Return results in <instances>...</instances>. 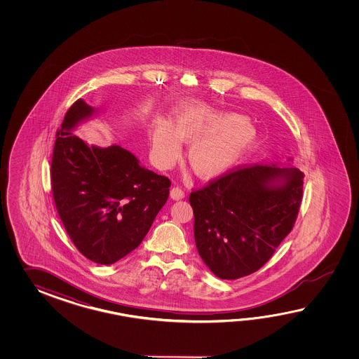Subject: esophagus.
<instances>
[{
    "mask_svg": "<svg viewBox=\"0 0 359 359\" xmlns=\"http://www.w3.org/2000/svg\"><path fill=\"white\" fill-rule=\"evenodd\" d=\"M170 198H173V200H182L184 198V192L180 187H173L170 190Z\"/></svg>",
    "mask_w": 359,
    "mask_h": 359,
    "instance_id": "obj_1",
    "label": "esophagus"
}]
</instances>
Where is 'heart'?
<instances>
[{"label": "heart", "instance_id": "1", "mask_svg": "<svg viewBox=\"0 0 359 359\" xmlns=\"http://www.w3.org/2000/svg\"><path fill=\"white\" fill-rule=\"evenodd\" d=\"M190 144L186 159L201 180H214L237 168L252 155L258 132L249 119L192 102L177 107L172 122L158 116L151 132V158L159 168H170Z\"/></svg>", "mask_w": 359, "mask_h": 359}]
</instances>
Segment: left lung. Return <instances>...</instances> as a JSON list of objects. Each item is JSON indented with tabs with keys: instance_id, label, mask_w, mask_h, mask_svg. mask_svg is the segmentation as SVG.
Here are the masks:
<instances>
[{
	"instance_id": "obj_1",
	"label": "left lung",
	"mask_w": 359,
	"mask_h": 359,
	"mask_svg": "<svg viewBox=\"0 0 359 359\" xmlns=\"http://www.w3.org/2000/svg\"><path fill=\"white\" fill-rule=\"evenodd\" d=\"M291 161L238 169L191 192L196 248L218 278L252 275L290 233L304 178Z\"/></svg>"
}]
</instances>
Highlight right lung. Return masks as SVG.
<instances>
[{"instance_id": "obj_1", "label": "right lung", "mask_w": 359, "mask_h": 359, "mask_svg": "<svg viewBox=\"0 0 359 359\" xmlns=\"http://www.w3.org/2000/svg\"><path fill=\"white\" fill-rule=\"evenodd\" d=\"M99 109L76 100L57 130L51 184L61 222L76 249L113 264L142 243L167 203L170 181L140 164L122 146L88 145L76 130Z\"/></svg>"}]
</instances>
